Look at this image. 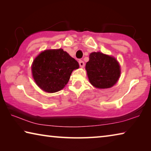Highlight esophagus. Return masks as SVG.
Instances as JSON below:
<instances>
[{
  "label": "esophagus",
  "instance_id": "1",
  "mask_svg": "<svg viewBox=\"0 0 151 151\" xmlns=\"http://www.w3.org/2000/svg\"><path fill=\"white\" fill-rule=\"evenodd\" d=\"M78 63H79V65H80L81 67L83 68L84 66H85V63H84V61H83V60H79Z\"/></svg>",
  "mask_w": 151,
  "mask_h": 151
}]
</instances>
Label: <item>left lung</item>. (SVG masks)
<instances>
[{
  "label": "left lung",
  "instance_id": "8db88e82",
  "mask_svg": "<svg viewBox=\"0 0 151 151\" xmlns=\"http://www.w3.org/2000/svg\"><path fill=\"white\" fill-rule=\"evenodd\" d=\"M85 68L91 84L97 88L112 87L121 75V67L116 58L101 52L91 53Z\"/></svg>",
  "mask_w": 151,
  "mask_h": 151
}]
</instances>
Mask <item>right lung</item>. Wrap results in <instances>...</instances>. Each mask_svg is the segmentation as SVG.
I'll use <instances>...</instances> for the list:
<instances>
[{"mask_svg":"<svg viewBox=\"0 0 151 151\" xmlns=\"http://www.w3.org/2000/svg\"><path fill=\"white\" fill-rule=\"evenodd\" d=\"M78 67L75 58L59 48L40 53L35 58L31 68L36 84L44 91L52 93L62 90L73 71Z\"/></svg>","mask_w":151,"mask_h":151,"instance_id":"1","label":"right lung"}]
</instances>
